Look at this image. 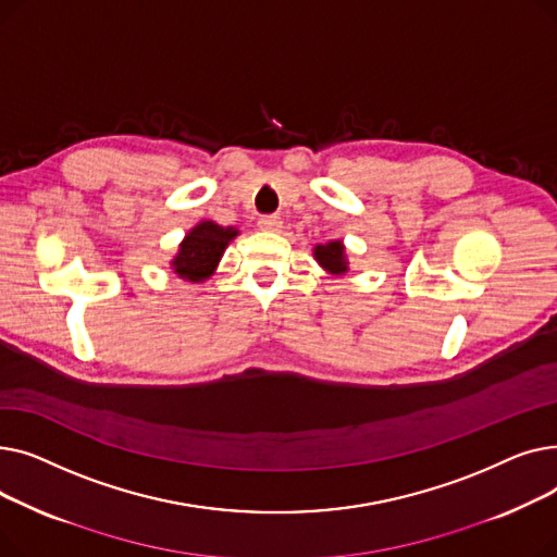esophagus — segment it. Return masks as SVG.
I'll list each match as a JSON object with an SVG mask.
<instances>
[{"label": "esophagus", "instance_id": "esophagus-1", "mask_svg": "<svg viewBox=\"0 0 557 557\" xmlns=\"http://www.w3.org/2000/svg\"><path fill=\"white\" fill-rule=\"evenodd\" d=\"M259 227L267 230V232H277V230L282 227V216H277V214L261 216V219H259Z\"/></svg>", "mask_w": 557, "mask_h": 557}]
</instances>
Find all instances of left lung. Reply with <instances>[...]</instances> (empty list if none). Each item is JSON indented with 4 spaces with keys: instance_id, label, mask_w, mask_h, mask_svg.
Wrapping results in <instances>:
<instances>
[{
    "instance_id": "8db88e82",
    "label": "left lung",
    "mask_w": 557,
    "mask_h": 557,
    "mask_svg": "<svg viewBox=\"0 0 557 557\" xmlns=\"http://www.w3.org/2000/svg\"><path fill=\"white\" fill-rule=\"evenodd\" d=\"M313 259L318 261V267L323 269L330 275H345L349 271V261L345 255V244L341 239H332L327 244H318L313 246Z\"/></svg>"
}]
</instances>
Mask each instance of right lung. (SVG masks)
Segmentation results:
<instances>
[{"mask_svg":"<svg viewBox=\"0 0 557 557\" xmlns=\"http://www.w3.org/2000/svg\"><path fill=\"white\" fill-rule=\"evenodd\" d=\"M239 237V230L219 225L216 221H198L178 244V252L169 261L171 271L185 282L210 280L232 239Z\"/></svg>","mask_w":557,"mask_h":557,"instance_id":"right-lung-1","label":"right lung"}]
</instances>
